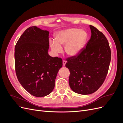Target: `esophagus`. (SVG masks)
<instances>
[{
    "label": "esophagus",
    "instance_id": "34e87169",
    "mask_svg": "<svg viewBox=\"0 0 123 123\" xmlns=\"http://www.w3.org/2000/svg\"><path fill=\"white\" fill-rule=\"evenodd\" d=\"M66 62H66V61H65V60H63V61H62V64H63V66H65L66 64Z\"/></svg>",
    "mask_w": 123,
    "mask_h": 123
}]
</instances>
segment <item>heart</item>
I'll return each instance as SVG.
<instances>
[{"mask_svg":"<svg viewBox=\"0 0 123 123\" xmlns=\"http://www.w3.org/2000/svg\"><path fill=\"white\" fill-rule=\"evenodd\" d=\"M87 37V33L84 30L76 28L65 29L55 34V42H51L50 46L54 52L59 53L62 51L61 46L66 44V53L71 56H74L82 50Z\"/></svg>","mask_w":123,"mask_h":123,"instance_id":"1","label":"heart"}]
</instances>
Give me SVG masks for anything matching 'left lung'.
<instances>
[{"label": "left lung", "instance_id": "8db88e82", "mask_svg": "<svg viewBox=\"0 0 123 123\" xmlns=\"http://www.w3.org/2000/svg\"><path fill=\"white\" fill-rule=\"evenodd\" d=\"M90 39L76 56L68 57L66 67L70 71L69 84L75 93H93L105 80L111 61V50L106 36L90 25Z\"/></svg>", "mask_w": 123, "mask_h": 123}]
</instances>
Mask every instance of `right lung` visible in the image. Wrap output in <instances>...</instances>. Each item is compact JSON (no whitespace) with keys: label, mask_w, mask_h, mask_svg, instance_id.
Returning <instances> with one entry per match:
<instances>
[{"label":"right lung","mask_w":123,"mask_h":123,"mask_svg":"<svg viewBox=\"0 0 123 123\" xmlns=\"http://www.w3.org/2000/svg\"><path fill=\"white\" fill-rule=\"evenodd\" d=\"M49 31L33 26L26 29L15 47V66L18 81L26 91L36 97L49 94L55 86L60 57L48 53Z\"/></svg>","instance_id":"1"}]
</instances>
